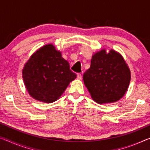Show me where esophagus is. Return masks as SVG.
Here are the masks:
<instances>
[{
  "label": "esophagus",
  "instance_id": "esophagus-1",
  "mask_svg": "<svg viewBox=\"0 0 150 150\" xmlns=\"http://www.w3.org/2000/svg\"><path fill=\"white\" fill-rule=\"evenodd\" d=\"M77 78V79H78V80H81V79H82V75H81V73H78Z\"/></svg>",
  "mask_w": 150,
  "mask_h": 150
}]
</instances>
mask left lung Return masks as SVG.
Instances as JSON below:
<instances>
[{
	"label": "left lung",
	"instance_id": "8db88e82",
	"mask_svg": "<svg viewBox=\"0 0 150 150\" xmlns=\"http://www.w3.org/2000/svg\"><path fill=\"white\" fill-rule=\"evenodd\" d=\"M83 81L91 98L98 104L112 103L123 97L131 79L130 70L122 55L102 49L92 55Z\"/></svg>",
	"mask_w": 150,
	"mask_h": 150
}]
</instances>
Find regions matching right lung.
Masks as SVG:
<instances>
[{"mask_svg":"<svg viewBox=\"0 0 150 150\" xmlns=\"http://www.w3.org/2000/svg\"><path fill=\"white\" fill-rule=\"evenodd\" d=\"M24 83L35 100L52 103L59 99L69 83L77 77L67 61L54 45L39 48L25 63L22 70Z\"/></svg>","mask_w":150,"mask_h":150,"instance_id":"add662e5","label":"right lung"}]
</instances>
